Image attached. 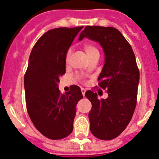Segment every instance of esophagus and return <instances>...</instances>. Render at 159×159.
I'll return each instance as SVG.
<instances>
[{
	"mask_svg": "<svg viewBox=\"0 0 159 159\" xmlns=\"http://www.w3.org/2000/svg\"><path fill=\"white\" fill-rule=\"evenodd\" d=\"M81 93H82V95H83V96H84V95H85V92H86V90L84 89H81Z\"/></svg>",
	"mask_w": 159,
	"mask_h": 159,
	"instance_id": "1",
	"label": "esophagus"
}]
</instances>
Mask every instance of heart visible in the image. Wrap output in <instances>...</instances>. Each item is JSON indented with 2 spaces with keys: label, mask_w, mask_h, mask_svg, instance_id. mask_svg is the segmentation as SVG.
<instances>
[{
  "label": "heart",
  "mask_w": 159,
  "mask_h": 159,
  "mask_svg": "<svg viewBox=\"0 0 159 159\" xmlns=\"http://www.w3.org/2000/svg\"><path fill=\"white\" fill-rule=\"evenodd\" d=\"M84 51H85V52H86L87 56H89V58H90L92 56H93L94 54L99 53V50H98V48H96L94 44H90V43H88V44H84ZM71 53H72V50L70 48V49L67 51V52H66V63H69L70 58V56H71ZM78 77H79V78H81V80L84 79V78H83L82 75H78Z\"/></svg>",
  "instance_id": "b5f03b06"
}]
</instances>
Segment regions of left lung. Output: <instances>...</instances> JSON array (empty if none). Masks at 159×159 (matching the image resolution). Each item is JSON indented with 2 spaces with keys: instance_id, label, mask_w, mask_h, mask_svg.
<instances>
[{
  "instance_id": "left-lung-1",
  "label": "left lung",
  "mask_w": 159,
  "mask_h": 159,
  "mask_svg": "<svg viewBox=\"0 0 159 159\" xmlns=\"http://www.w3.org/2000/svg\"><path fill=\"white\" fill-rule=\"evenodd\" d=\"M84 38L98 41L103 47L105 64L96 87L108 93L107 99H99L95 92L85 93L92 103L90 130L100 140H113L125 129L134 113L140 71L131 45L116 28L87 26L79 41Z\"/></svg>"
}]
</instances>
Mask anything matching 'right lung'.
<instances>
[{
    "mask_svg": "<svg viewBox=\"0 0 159 159\" xmlns=\"http://www.w3.org/2000/svg\"><path fill=\"white\" fill-rule=\"evenodd\" d=\"M83 26L50 30L35 43L24 75L28 115L35 128L45 137L61 140L73 131L76 105L83 96L72 85L62 94L59 78L66 73V55Z\"/></svg>",
    "mask_w": 159,
    "mask_h": 159,
    "instance_id": "1",
    "label": "right lung"
}]
</instances>
